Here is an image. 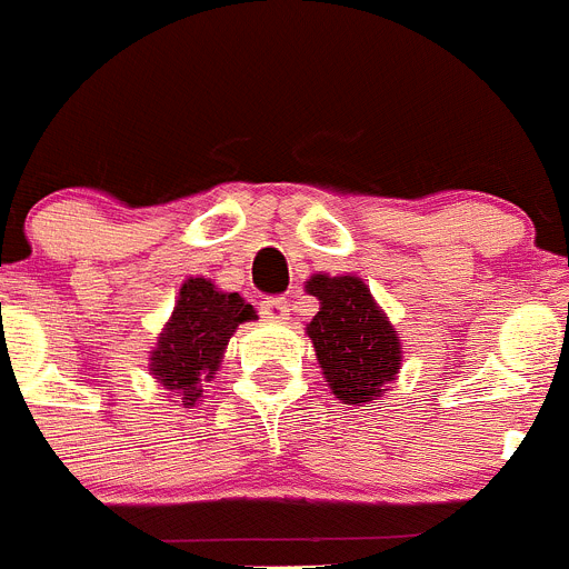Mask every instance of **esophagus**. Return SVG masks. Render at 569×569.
I'll return each instance as SVG.
<instances>
[{
  "instance_id": "1",
  "label": "esophagus",
  "mask_w": 569,
  "mask_h": 569,
  "mask_svg": "<svg viewBox=\"0 0 569 569\" xmlns=\"http://www.w3.org/2000/svg\"><path fill=\"white\" fill-rule=\"evenodd\" d=\"M261 319L284 321L290 319V301L288 299H268L261 305Z\"/></svg>"
}]
</instances>
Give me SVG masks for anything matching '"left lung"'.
Instances as JSON below:
<instances>
[{"mask_svg":"<svg viewBox=\"0 0 569 569\" xmlns=\"http://www.w3.org/2000/svg\"><path fill=\"white\" fill-rule=\"evenodd\" d=\"M305 290L319 299V313L305 330L330 393L345 405H373L399 379V330L359 276L313 273Z\"/></svg>","mask_w":569,"mask_h":569,"instance_id":"1","label":"left lung"}]
</instances>
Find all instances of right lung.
I'll list each match as a JSON object with an SVG mask.
<instances>
[{
  "label": "right lung",
  "instance_id": "add662e5",
  "mask_svg": "<svg viewBox=\"0 0 569 569\" xmlns=\"http://www.w3.org/2000/svg\"><path fill=\"white\" fill-rule=\"evenodd\" d=\"M253 319V305L239 293L216 288L204 276H190L179 288L162 333L156 336L148 361L150 376L168 390L170 399H179L184 407L199 405L204 393L202 381H213L230 336Z\"/></svg>",
  "mask_w": 569,
  "mask_h": 569
}]
</instances>
